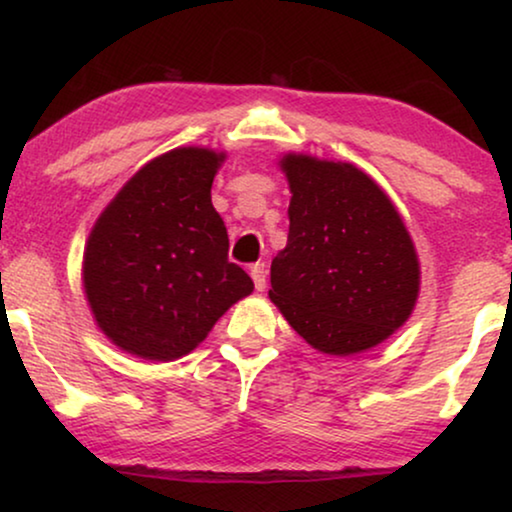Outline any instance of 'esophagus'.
<instances>
[{
    "mask_svg": "<svg viewBox=\"0 0 512 512\" xmlns=\"http://www.w3.org/2000/svg\"><path fill=\"white\" fill-rule=\"evenodd\" d=\"M251 279H254L258 291L265 289V284H268V275H265V263L251 265Z\"/></svg>",
    "mask_w": 512,
    "mask_h": 512,
    "instance_id": "obj_1",
    "label": "esophagus"
}]
</instances>
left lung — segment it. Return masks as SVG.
I'll list each match as a JSON object with an SVG mask.
<instances>
[{"label":"left lung","instance_id":"1","mask_svg":"<svg viewBox=\"0 0 512 512\" xmlns=\"http://www.w3.org/2000/svg\"><path fill=\"white\" fill-rule=\"evenodd\" d=\"M291 186L289 240L272 258L270 300L324 354L387 340L419 293L415 247L368 174L310 156L282 160Z\"/></svg>","mask_w":512,"mask_h":512}]
</instances>
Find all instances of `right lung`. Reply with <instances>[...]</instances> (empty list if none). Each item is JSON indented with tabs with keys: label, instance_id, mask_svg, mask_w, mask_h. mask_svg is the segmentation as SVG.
Returning a JSON list of instances; mask_svg holds the SVG:
<instances>
[{
	"label": "right lung",
	"instance_id": "add662e5",
	"mask_svg": "<svg viewBox=\"0 0 512 512\" xmlns=\"http://www.w3.org/2000/svg\"><path fill=\"white\" fill-rule=\"evenodd\" d=\"M223 153L174 149L144 165L88 237L83 286L97 326L125 352L179 359L216 319L254 291L228 261V233L212 205Z\"/></svg>",
	"mask_w": 512,
	"mask_h": 512
}]
</instances>
